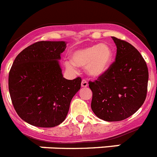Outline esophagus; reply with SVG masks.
<instances>
[{"mask_svg":"<svg viewBox=\"0 0 157 157\" xmlns=\"http://www.w3.org/2000/svg\"><path fill=\"white\" fill-rule=\"evenodd\" d=\"M88 86V83L86 80H82L81 81V87L83 88H86V87Z\"/></svg>","mask_w":157,"mask_h":157,"instance_id":"34e87169","label":"esophagus"}]
</instances>
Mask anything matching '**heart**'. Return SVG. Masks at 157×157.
<instances>
[{
    "instance_id": "1",
    "label": "heart",
    "mask_w": 157,
    "mask_h": 157,
    "mask_svg": "<svg viewBox=\"0 0 157 157\" xmlns=\"http://www.w3.org/2000/svg\"><path fill=\"white\" fill-rule=\"evenodd\" d=\"M114 57V50L108 43L91 45L75 50L72 60L65 62V67L72 71L77 66L86 68V72L91 77H98L104 74L110 68Z\"/></svg>"
}]
</instances>
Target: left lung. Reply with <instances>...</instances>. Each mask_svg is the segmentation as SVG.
I'll use <instances>...</instances> for the list:
<instances>
[{"mask_svg":"<svg viewBox=\"0 0 157 157\" xmlns=\"http://www.w3.org/2000/svg\"><path fill=\"white\" fill-rule=\"evenodd\" d=\"M116 45L115 61L95 81H89L94 114L107 122L131 116L144 103L148 71L138 50L126 41L112 37Z\"/></svg>","mask_w":157,"mask_h":157,"instance_id":"left-lung-1","label":"left lung"}]
</instances>
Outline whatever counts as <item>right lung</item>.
Returning a JSON list of instances; mask_svg holds the SVG:
<instances>
[{
    "mask_svg": "<svg viewBox=\"0 0 157 157\" xmlns=\"http://www.w3.org/2000/svg\"><path fill=\"white\" fill-rule=\"evenodd\" d=\"M63 41H40L22 50L9 75V89L16 113L38 127H54L67 116L70 102L80 88L81 78L63 77L58 60Z\"/></svg>",
    "mask_w": 157,
    "mask_h": 157,
    "instance_id": "right-lung-1",
    "label": "right lung"
}]
</instances>
